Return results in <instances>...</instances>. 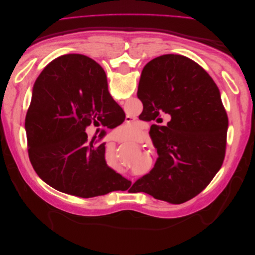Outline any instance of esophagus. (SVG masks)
<instances>
[{"instance_id": "34e87169", "label": "esophagus", "mask_w": 255, "mask_h": 255, "mask_svg": "<svg viewBox=\"0 0 255 255\" xmlns=\"http://www.w3.org/2000/svg\"><path fill=\"white\" fill-rule=\"evenodd\" d=\"M113 140H115V141H118L117 139H116V138H114V139H113Z\"/></svg>"}]
</instances>
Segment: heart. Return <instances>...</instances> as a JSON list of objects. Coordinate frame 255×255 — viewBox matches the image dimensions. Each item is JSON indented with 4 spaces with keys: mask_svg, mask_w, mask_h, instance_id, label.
Segmentation results:
<instances>
[{
    "mask_svg": "<svg viewBox=\"0 0 255 255\" xmlns=\"http://www.w3.org/2000/svg\"><path fill=\"white\" fill-rule=\"evenodd\" d=\"M116 136H117L121 140H133L138 137V129L136 126L128 125V123H125L121 127H119L115 130Z\"/></svg>",
    "mask_w": 255,
    "mask_h": 255,
    "instance_id": "obj_1",
    "label": "heart"
}]
</instances>
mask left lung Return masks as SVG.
Here are the masks:
<instances>
[{"label": "left lung", "mask_w": 255, "mask_h": 255, "mask_svg": "<svg viewBox=\"0 0 255 255\" xmlns=\"http://www.w3.org/2000/svg\"><path fill=\"white\" fill-rule=\"evenodd\" d=\"M137 97L153 120L164 114L171 120L153 129L159 157L134 185L157 200L186 202L211 183L225 159L229 121L219 88L194 60L166 54L144 66Z\"/></svg>", "instance_id": "1"}]
</instances>
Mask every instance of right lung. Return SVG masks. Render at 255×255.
Wrapping results in <instances>:
<instances>
[{"label": "right lung", "instance_id": "1", "mask_svg": "<svg viewBox=\"0 0 255 255\" xmlns=\"http://www.w3.org/2000/svg\"><path fill=\"white\" fill-rule=\"evenodd\" d=\"M102 67L81 54L57 57L35 81L25 117L28 156L40 179L82 198L127 190L130 182L107 166L105 143L85 129L118 114Z\"/></svg>", "mask_w": 255, "mask_h": 255}]
</instances>
